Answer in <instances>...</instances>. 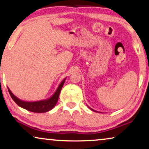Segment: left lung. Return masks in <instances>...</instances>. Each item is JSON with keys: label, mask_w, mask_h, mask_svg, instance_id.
<instances>
[{"label": "left lung", "mask_w": 149, "mask_h": 149, "mask_svg": "<svg viewBox=\"0 0 149 149\" xmlns=\"http://www.w3.org/2000/svg\"><path fill=\"white\" fill-rule=\"evenodd\" d=\"M89 109H90L91 110V111H94V112H96V111H94V110H93V109H91V108L90 107H89Z\"/></svg>", "instance_id": "obj_1"}]
</instances>
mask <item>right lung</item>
Segmentation results:
<instances>
[{
    "label": "right lung",
    "instance_id": "add662e5",
    "mask_svg": "<svg viewBox=\"0 0 149 149\" xmlns=\"http://www.w3.org/2000/svg\"><path fill=\"white\" fill-rule=\"evenodd\" d=\"M66 77L63 79V81L59 85L58 88L55 93L51 96L49 98L46 100H42L40 101L36 102H26L23 101L15 96L11 91L10 90L8 87V90L10 93V95L13 100L14 102L19 106V107L23 108V109L27 110V111L33 112V113H45V112L49 111L56 106L57 102L58 100L59 96H60V93L62 89L63 85L64 84L65 81H66Z\"/></svg>",
    "mask_w": 149,
    "mask_h": 149
}]
</instances>
